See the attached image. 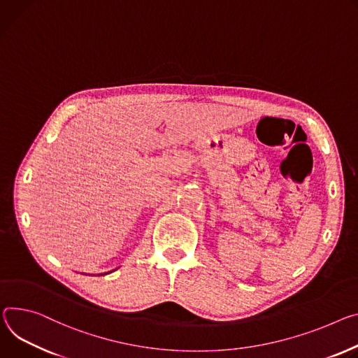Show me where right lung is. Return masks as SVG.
I'll use <instances>...</instances> for the list:
<instances>
[{
  "label": "right lung",
  "instance_id": "obj_1",
  "mask_svg": "<svg viewBox=\"0 0 358 358\" xmlns=\"http://www.w3.org/2000/svg\"><path fill=\"white\" fill-rule=\"evenodd\" d=\"M106 274H107V273H106Z\"/></svg>",
  "mask_w": 358,
  "mask_h": 358
}]
</instances>
